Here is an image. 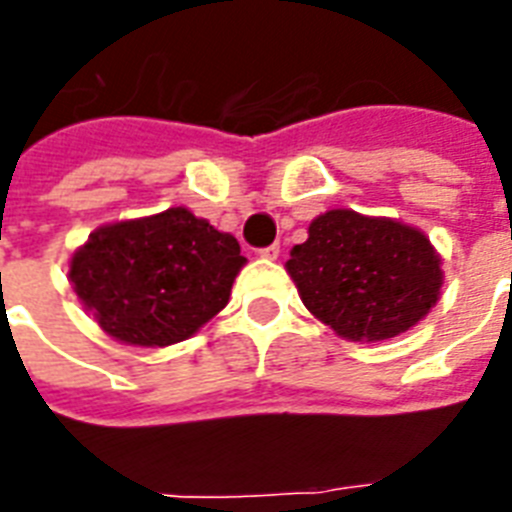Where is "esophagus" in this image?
Listing matches in <instances>:
<instances>
[{"label": "esophagus", "instance_id": "34e87169", "mask_svg": "<svg viewBox=\"0 0 512 512\" xmlns=\"http://www.w3.org/2000/svg\"><path fill=\"white\" fill-rule=\"evenodd\" d=\"M279 244H271V247H263L260 249V257H265V260H276L279 257Z\"/></svg>", "mask_w": 512, "mask_h": 512}]
</instances>
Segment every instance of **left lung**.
I'll list each match as a JSON object with an SVG mask.
<instances>
[{
	"label": "left lung",
	"mask_w": 512,
	"mask_h": 512,
	"mask_svg": "<svg viewBox=\"0 0 512 512\" xmlns=\"http://www.w3.org/2000/svg\"><path fill=\"white\" fill-rule=\"evenodd\" d=\"M305 308L348 340H388L436 305L441 260L417 228L332 209L287 260Z\"/></svg>",
	"instance_id": "1"
}]
</instances>
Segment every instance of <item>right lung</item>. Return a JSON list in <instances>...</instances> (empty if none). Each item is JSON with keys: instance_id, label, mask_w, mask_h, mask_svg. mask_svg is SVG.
I'll list each match as a JSON object with an SVG mask.
<instances>
[{"instance_id": "1", "label": "right lung", "mask_w": 512, "mask_h": 512, "mask_svg": "<svg viewBox=\"0 0 512 512\" xmlns=\"http://www.w3.org/2000/svg\"><path fill=\"white\" fill-rule=\"evenodd\" d=\"M244 263L231 233L172 207L98 228L74 255L68 276L108 335L162 348L223 311Z\"/></svg>"}]
</instances>
